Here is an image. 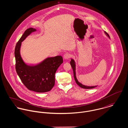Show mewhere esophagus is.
<instances>
[{
    "mask_svg": "<svg viewBox=\"0 0 128 128\" xmlns=\"http://www.w3.org/2000/svg\"><path fill=\"white\" fill-rule=\"evenodd\" d=\"M70 54L66 53V54H64V59H66V60H68V59L70 58Z\"/></svg>",
    "mask_w": 128,
    "mask_h": 128,
    "instance_id": "34e87169",
    "label": "esophagus"
}]
</instances>
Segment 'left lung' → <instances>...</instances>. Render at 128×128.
<instances>
[{
  "mask_svg": "<svg viewBox=\"0 0 128 128\" xmlns=\"http://www.w3.org/2000/svg\"><path fill=\"white\" fill-rule=\"evenodd\" d=\"M104 34L107 36L108 37V38H110V37L108 35V33H106V32H104ZM70 65L72 67V68L73 70V75H74V79H75V81L76 83V84L79 86L81 88H83V89H92V88H94L96 87H97L98 86H86V85H83L82 83H81L80 82H79L77 78H76V64H75V60H74V59L73 58H71V61L70 62Z\"/></svg>",
  "mask_w": 128,
  "mask_h": 128,
  "instance_id": "obj_1",
  "label": "left lung"
}]
</instances>
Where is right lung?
Masks as SVG:
<instances>
[{
  "instance_id": "right-lung-1",
  "label": "right lung",
  "mask_w": 128,
  "mask_h": 128,
  "mask_svg": "<svg viewBox=\"0 0 128 128\" xmlns=\"http://www.w3.org/2000/svg\"><path fill=\"white\" fill-rule=\"evenodd\" d=\"M32 28L27 29L17 42L15 49L16 70L24 86L30 90L37 92L50 91L54 87L55 73L63 62L61 56L49 57L36 65H28L22 60L20 50L22 42L32 32Z\"/></svg>"
}]
</instances>
